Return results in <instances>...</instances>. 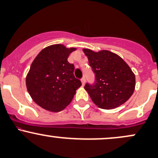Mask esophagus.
Segmentation results:
<instances>
[{
  "mask_svg": "<svg viewBox=\"0 0 158 158\" xmlns=\"http://www.w3.org/2000/svg\"><path fill=\"white\" fill-rule=\"evenodd\" d=\"M81 85H85V77H82V78H81Z\"/></svg>",
  "mask_w": 158,
  "mask_h": 158,
  "instance_id": "34e87169",
  "label": "esophagus"
}]
</instances>
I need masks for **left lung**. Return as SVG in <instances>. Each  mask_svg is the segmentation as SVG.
<instances>
[{"instance_id": "left-lung-1", "label": "left lung", "mask_w": 158, "mask_h": 158, "mask_svg": "<svg viewBox=\"0 0 158 158\" xmlns=\"http://www.w3.org/2000/svg\"><path fill=\"white\" fill-rule=\"evenodd\" d=\"M82 50L96 76L95 84L85 86L94 104L104 109L124 104L135 89V75L131 68L120 56L109 50Z\"/></svg>"}]
</instances>
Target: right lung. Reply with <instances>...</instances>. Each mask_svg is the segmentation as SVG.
<instances>
[{"mask_svg":"<svg viewBox=\"0 0 158 158\" xmlns=\"http://www.w3.org/2000/svg\"><path fill=\"white\" fill-rule=\"evenodd\" d=\"M76 48L61 44L46 47L32 62L26 77L27 90L38 106L59 112L70 104L81 85L73 75L74 66L68 58Z\"/></svg>","mask_w":158,"mask_h":158,"instance_id":"obj_1","label":"right lung"}]
</instances>
